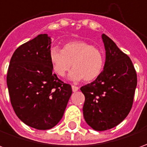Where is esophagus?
I'll list each match as a JSON object with an SVG mask.
<instances>
[{"label":"esophagus","mask_w":147,"mask_h":147,"mask_svg":"<svg viewBox=\"0 0 147 147\" xmlns=\"http://www.w3.org/2000/svg\"><path fill=\"white\" fill-rule=\"evenodd\" d=\"M71 88H72V91H73V92H76V91H77V90H79V87H78V86H74V85L71 86Z\"/></svg>","instance_id":"1"}]
</instances>
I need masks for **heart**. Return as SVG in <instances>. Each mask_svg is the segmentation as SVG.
<instances>
[{"instance_id":"heart-1","label":"heart","mask_w":147,"mask_h":147,"mask_svg":"<svg viewBox=\"0 0 147 147\" xmlns=\"http://www.w3.org/2000/svg\"><path fill=\"white\" fill-rule=\"evenodd\" d=\"M53 70L57 76H65L72 66L70 80L90 82L102 74L105 65V55L102 50L88 42L70 41L63 49L52 47L49 52Z\"/></svg>"}]
</instances>
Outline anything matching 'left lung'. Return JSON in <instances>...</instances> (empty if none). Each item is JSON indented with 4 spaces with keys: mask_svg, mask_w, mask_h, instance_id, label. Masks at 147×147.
I'll list each match as a JSON object with an SVG mask.
<instances>
[{
    "mask_svg": "<svg viewBox=\"0 0 147 147\" xmlns=\"http://www.w3.org/2000/svg\"><path fill=\"white\" fill-rule=\"evenodd\" d=\"M104 70L80 90L85 96L83 117L96 131L111 129L122 122L132 107L137 75L129 57L105 34Z\"/></svg>",
    "mask_w": 147,
    "mask_h": 147,
    "instance_id": "1",
    "label": "left lung"
}]
</instances>
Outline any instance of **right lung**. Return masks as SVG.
Here are the masks:
<instances>
[{
	"label": "right lung",
	"mask_w": 147,
	"mask_h": 147,
	"mask_svg": "<svg viewBox=\"0 0 147 147\" xmlns=\"http://www.w3.org/2000/svg\"><path fill=\"white\" fill-rule=\"evenodd\" d=\"M51 38L39 34L18 47L7 73V85L15 113L24 123L47 130L61 120L72 90L53 72L49 52Z\"/></svg>",
	"instance_id": "obj_1"
}]
</instances>
